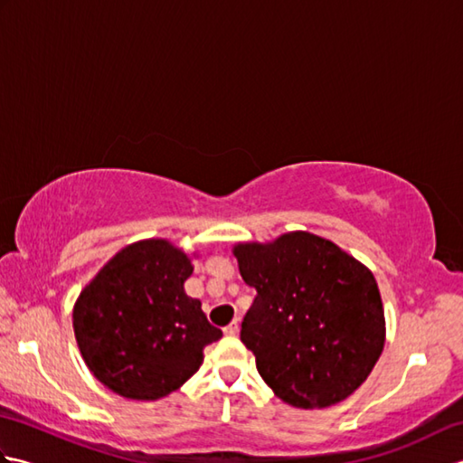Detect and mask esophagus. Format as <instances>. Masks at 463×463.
Listing matches in <instances>:
<instances>
[{
  "mask_svg": "<svg viewBox=\"0 0 463 463\" xmlns=\"http://www.w3.org/2000/svg\"><path fill=\"white\" fill-rule=\"evenodd\" d=\"M224 334L226 336H237L239 334V320L237 318H234L229 326H224Z\"/></svg>",
  "mask_w": 463,
  "mask_h": 463,
  "instance_id": "34e87169",
  "label": "esophagus"
}]
</instances>
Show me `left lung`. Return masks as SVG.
Instances as JSON below:
<instances>
[{"label": "left lung", "mask_w": 463, "mask_h": 463, "mask_svg": "<svg viewBox=\"0 0 463 463\" xmlns=\"http://www.w3.org/2000/svg\"><path fill=\"white\" fill-rule=\"evenodd\" d=\"M257 290L241 340L274 394L297 408H326L368 378L383 348L376 279L336 244L310 232L234 249Z\"/></svg>", "instance_id": "1"}]
</instances>
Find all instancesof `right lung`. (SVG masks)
<instances>
[{
  "label": "right lung",
  "instance_id": "right-lung-1",
  "mask_svg": "<svg viewBox=\"0 0 463 463\" xmlns=\"http://www.w3.org/2000/svg\"><path fill=\"white\" fill-rule=\"evenodd\" d=\"M193 274L186 254L166 241H143L117 252L85 287L73 330L93 376L131 400L171 394L203 364L222 332L201 300L184 294Z\"/></svg>",
  "mask_w": 463,
  "mask_h": 463
}]
</instances>
